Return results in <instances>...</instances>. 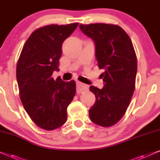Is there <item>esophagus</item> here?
<instances>
[{"instance_id": "34e87169", "label": "esophagus", "mask_w": 160, "mask_h": 160, "mask_svg": "<svg viewBox=\"0 0 160 160\" xmlns=\"http://www.w3.org/2000/svg\"><path fill=\"white\" fill-rule=\"evenodd\" d=\"M88 90V86L86 85L83 84L82 82H77V92L78 93H81V92H84L85 90Z\"/></svg>"}]
</instances>
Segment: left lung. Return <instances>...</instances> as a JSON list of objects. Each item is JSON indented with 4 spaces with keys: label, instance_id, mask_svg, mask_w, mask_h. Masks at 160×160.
I'll return each instance as SVG.
<instances>
[{
    "label": "left lung",
    "instance_id": "8db88e82",
    "mask_svg": "<svg viewBox=\"0 0 160 160\" xmlns=\"http://www.w3.org/2000/svg\"><path fill=\"white\" fill-rule=\"evenodd\" d=\"M93 40L95 59L104 82L102 89L91 85L95 102L89 110L90 120L103 127L119 121L129 106L135 89L137 59L130 37L122 28L108 23L80 25Z\"/></svg>",
    "mask_w": 160,
    "mask_h": 160
}]
</instances>
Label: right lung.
Segmentation results:
<instances>
[{
  "label": "right lung",
  "instance_id": "add662e5",
  "mask_svg": "<svg viewBox=\"0 0 160 160\" xmlns=\"http://www.w3.org/2000/svg\"><path fill=\"white\" fill-rule=\"evenodd\" d=\"M79 23L52 24L35 30L27 40L16 67L19 95L23 108L36 125L54 130L66 122L67 108L76 92L74 80L52 77L59 71L62 43Z\"/></svg>",
  "mask_w": 160,
  "mask_h": 160
}]
</instances>
